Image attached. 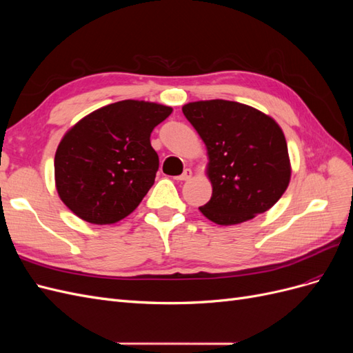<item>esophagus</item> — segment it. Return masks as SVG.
Wrapping results in <instances>:
<instances>
[{
  "label": "esophagus",
  "mask_w": 353,
  "mask_h": 353,
  "mask_svg": "<svg viewBox=\"0 0 353 353\" xmlns=\"http://www.w3.org/2000/svg\"><path fill=\"white\" fill-rule=\"evenodd\" d=\"M191 176H193V172H191L190 169H185L184 172H183V175L176 176L175 179H178V181H188V179H191Z\"/></svg>",
  "instance_id": "1"
}]
</instances>
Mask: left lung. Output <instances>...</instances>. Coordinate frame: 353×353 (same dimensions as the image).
<instances>
[{
  "mask_svg": "<svg viewBox=\"0 0 353 353\" xmlns=\"http://www.w3.org/2000/svg\"><path fill=\"white\" fill-rule=\"evenodd\" d=\"M208 150L212 197L199 208L218 225H236L271 209L290 183L284 132L271 116L228 100L183 105Z\"/></svg>",
  "mask_w": 353,
  "mask_h": 353,
  "instance_id": "left-lung-1",
  "label": "left lung"
}]
</instances>
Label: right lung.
I'll return each instance as SVG.
<instances>
[{"instance_id": "add662e5", "label": "right lung", "mask_w": 353, "mask_h": 353, "mask_svg": "<svg viewBox=\"0 0 353 353\" xmlns=\"http://www.w3.org/2000/svg\"><path fill=\"white\" fill-rule=\"evenodd\" d=\"M172 108L123 100L87 114L61 138L56 188L78 218L109 225L126 218L154 184L159 156L150 135Z\"/></svg>"}]
</instances>
